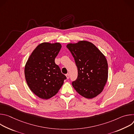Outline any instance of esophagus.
Segmentation results:
<instances>
[{
  "mask_svg": "<svg viewBox=\"0 0 134 134\" xmlns=\"http://www.w3.org/2000/svg\"><path fill=\"white\" fill-rule=\"evenodd\" d=\"M66 77H67V79H69V74H66Z\"/></svg>",
  "mask_w": 134,
  "mask_h": 134,
  "instance_id": "esophagus-1",
  "label": "esophagus"
}]
</instances>
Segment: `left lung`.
Here are the masks:
<instances>
[{"label":"left lung","mask_w":134,"mask_h":134,"mask_svg":"<svg viewBox=\"0 0 134 134\" xmlns=\"http://www.w3.org/2000/svg\"><path fill=\"white\" fill-rule=\"evenodd\" d=\"M78 69V76L72 85L77 92L87 99L100 94L107 82L108 66L104 54L92 43L80 41L68 43Z\"/></svg>","instance_id":"8db88e82"}]
</instances>
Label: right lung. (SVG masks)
Returning <instances> with one entry per match:
<instances>
[{
    "label": "right lung",
    "instance_id": "obj_1",
    "mask_svg": "<svg viewBox=\"0 0 134 134\" xmlns=\"http://www.w3.org/2000/svg\"><path fill=\"white\" fill-rule=\"evenodd\" d=\"M62 45L43 42L38 45L29 58L24 69L26 83L39 98L47 100L58 92L66 79L54 62Z\"/></svg>",
    "mask_w": 134,
    "mask_h": 134
}]
</instances>
